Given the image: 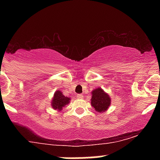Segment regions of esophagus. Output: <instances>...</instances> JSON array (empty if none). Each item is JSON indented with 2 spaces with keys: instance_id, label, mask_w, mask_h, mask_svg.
I'll list each match as a JSON object with an SVG mask.
<instances>
[{
  "instance_id": "obj_1",
  "label": "esophagus",
  "mask_w": 160,
  "mask_h": 160,
  "mask_svg": "<svg viewBox=\"0 0 160 160\" xmlns=\"http://www.w3.org/2000/svg\"><path fill=\"white\" fill-rule=\"evenodd\" d=\"M77 98L79 99H82V98H83V95L81 94H78V95H77Z\"/></svg>"
}]
</instances>
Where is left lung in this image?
Returning a JSON list of instances; mask_svg holds the SVG:
<instances>
[{
	"instance_id": "8db88e82",
	"label": "left lung",
	"mask_w": 160,
	"mask_h": 160,
	"mask_svg": "<svg viewBox=\"0 0 160 160\" xmlns=\"http://www.w3.org/2000/svg\"><path fill=\"white\" fill-rule=\"evenodd\" d=\"M91 105L95 108V111L104 113L111 106V98L102 88H97L91 92Z\"/></svg>"
}]
</instances>
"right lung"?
Here are the masks:
<instances>
[{
	"label": "right lung",
	"instance_id": "add662e5",
	"mask_svg": "<svg viewBox=\"0 0 160 160\" xmlns=\"http://www.w3.org/2000/svg\"><path fill=\"white\" fill-rule=\"evenodd\" d=\"M70 101H71V98L65 96L63 92H62L60 90H57L53 95L51 106L54 110L61 111H62V108L69 104Z\"/></svg>",
	"mask_w": 160,
	"mask_h": 160
}]
</instances>
